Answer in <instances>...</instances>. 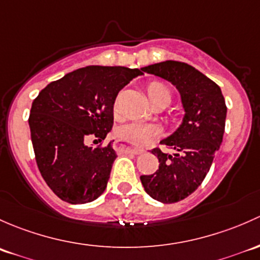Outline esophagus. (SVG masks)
I'll return each mask as SVG.
<instances>
[{
  "label": "esophagus",
  "instance_id": "obj_1",
  "mask_svg": "<svg viewBox=\"0 0 260 260\" xmlns=\"http://www.w3.org/2000/svg\"><path fill=\"white\" fill-rule=\"evenodd\" d=\"M115 149L119 150V151L131 152V154H135V155H140V154H143V152H144L143 149L129 148V146H126V145H125V144L119 143V141H115Z\"/></svg>",
  "mask_w": 260,
  "mask_h": 260
}]
</instances>
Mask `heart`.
Instances as JSON below:
<instances>
[{
	"label": "heart",
	"mask_w": 260,
	"mask_h": 260,
	"mask_svg": "<svg viewBox=\"0 0 260 260\" xmlns=\"http://www.w3.org/2000/svg\"><path fill=\"white\" fill-rule=\"evenodd\" d=\"M148 93L150 100L159 98L161 95H169L170 92L165 85L160 84V82H152L149 85ZM117 109V101L115 103V110ZM161 130L157 125L154 124H144V122L139 121H131L127 124L121 125L117 127L116 135L121 140L127 141V143L135 144V145H146V144L151 143L155 138L160 136Z\"/></svg>",
	"instance_id": "b5f03b06"
}]
</instances>
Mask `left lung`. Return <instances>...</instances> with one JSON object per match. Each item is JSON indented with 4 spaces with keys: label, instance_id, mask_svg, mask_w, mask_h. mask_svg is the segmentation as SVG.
Masks as SVG:
<instances>
[{
    "label": "left lung",
    "instance_id": "left-lung-1",
    "mask_svg": "<svg viewBox=\"0 0 260 260\" xmlns=\"http://www.w3.org/2000/svg\"><path fill=\"white\" fill-rule=\"evenodd\" d=\"M141 70L171 82L180 93L185 111L175 133L160 141L175 152L170 155L159 148L152 149L151 154L159 159V169L140 176L152 199L171 204L189 197L207 176L223 141L225 100L215 82L185 62L169 60Z\"/></svg>",
    "mask_w": 260,
    "mask_h": 260
}]
</instances>
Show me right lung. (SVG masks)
I'll return each mask as SVG.
<instances>
[{"instance_id":"obj_1","label":"right lung","mask_w":260,"mask_h":260,"mask_svg":"<svg viewBox=\"0 0 260 260\" xmlns=\"http://www.w3.org/2000/svg\"><path fill=\"white\" fill-rule=\"evenodd\" d=\"M139 69L86 66L50 82L34 100L28 125L42 178L61 200L85 204L105 191L116 152L86 146L89 136L103 141L114 124L119 91Z\"/></svg>"}]
</instances>
